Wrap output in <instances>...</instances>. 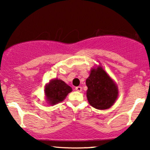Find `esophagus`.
Wrapping results in <instances>:
<instances>
[{
    "mask_svg": "<svg viewBox=\"0 0 150 150\" xmlns=\"http://www.w3.org/2000/svg\"><path fill=\"white\" fill-rule=\"evenodd\" d=\"M82 87H80V86L75 87V90L77 91V92H81V91H82Z\"/></svg>",
    "mask_w": 150,
    "mask_h": 150,
    "instance_id": "34e87169",
    "label": "esophagus"
}]
</instances>
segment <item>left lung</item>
Here are the masks:
<instances>
[{
  "label": "left lung",
  "instance_id": "obj_1",
  "mask_svg": "<svg viewBox=\"0 0 150 150\" xmlns=\"http://www.w3.org/2000/svg\"><path fill=\"white\" fill-rule=\"evenodd\" d=\"M86 85L88 87L87 99L93 107L107 109L114 104L118 97V88L101 67L92 70Z\"/></svg>",
  "mask_w": 150,
  "mask_h": 150
}]
</instances>
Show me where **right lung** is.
<instances>
[{"label":"right lung","instance_id":"add662e5","mask_svg":"<svg viewBox=\"0 0 150 150\" xmlns=\"http://www.w3.org/2000/svg\"><path fill=\"white\" fill-rule=\"evenodd\" d=\"M72 88L63 81L55 79L46 85L45 94L49 104L54 105L61 102L66 97Z\"/></svg>","mask_w":150,"mask_h":150}]
</instances>
